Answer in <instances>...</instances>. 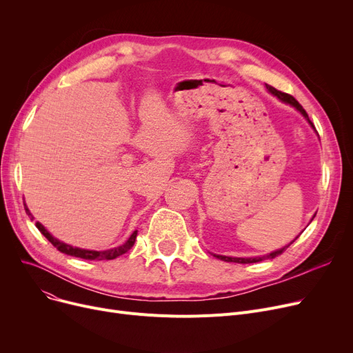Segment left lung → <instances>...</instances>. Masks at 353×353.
<instances>
[{"instance_id": "left-lung-1", "label": "left lung", "mask_w": 353, "mask_h": 353, "mask_svg": "<svg viewBox=\"0 0 353 353\" xmlns=\"http://www.w3.org/2000/svg\"><path fill=\"white\" fill-rule=\"evenodd\" d=\"M266 88H268L269 92H272L273 96H276L277 99L282 100L283 103L290 104L292 107H294L296 110H298L299 113L309 121V124L314 128L313 123L309 120V116H307V113L305 111V108L298 103V100H296L294 97H292L290 94H286V92H282V91H279V90H276V88L272 87V85H268V84H266ZM313 217H314V216H313ZM313 217H312V219H313ZM296 239H298V237H296ZM293 242H294V240H292V242H290L288 246H285V248H282V249H279V250H274V252H272V253H269V254L259 256V257H229V256H221V254H213V256L217 257V259H220V261H225V262H234V263H243V265H245V263H256V262L265 261V259H273V257H276V256L282 254Z\"/></svg>"}]
</instances>
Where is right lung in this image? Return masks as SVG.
<instances>
[{
    "mask_svg": "<svg viewBox=\"0 0 353 353\" xmlns=\"http://www.w3.org/2000/svg\"><path fill=\"white\" fill-rule=\"evenodd\" d=\"M24 208H26L27 214H28L30 219L32 220L34 217H32V214L30 213L27 205H24ZM35 226H37V229H39V230L47 237V240H48V242H50L54 248H57V250H60L61 253L74 256V257L85 259V261H111V259H116V257L124 254L125 252H128L130 249H132L133 245H134V242H136V237H137V230H134L133 234L127 239V242H125L124 245H121V246H119V248L108 249V250H99V252H97V250H87V249H80V248H72V246H70V245H65V243L60 242L59 239L52 237V236L48 233V230L40 223V221H35Z\"/></svg>",
    "mask_w": 353,
    "mask_h": 353,
    "instance_id": "1",
    "label": "right lung"
}]
</instances>
